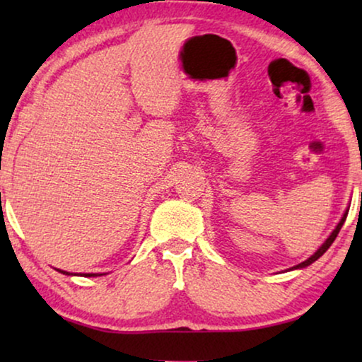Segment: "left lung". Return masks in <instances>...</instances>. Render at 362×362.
<instances>
[{"label": "left lung", "instance_id": "left-lung-1", "mask_svg": "<svg viewBox=\"0 0 362 362\" xmlns=\"http://www.w3.org/2000/svg\"><path fill=\"white\" fill-rule=\"evenodd\" d=\"M346 216H348V212H346V214L343 216V219H341V221H339V224H338V226H336V229H334L333 232H331V235L328 237V239H326V242H325V244H323V245H321V247H320V249H318V250H316V252H315V254H313V255H311L308 260L301 262V264H298V265H296V267H293V269H303V267H308V265H311V264H313V262H315V260H318V259H320V257H321V255H323V254H325V252L329 249V245H331V244H333V242H334V239H336V237H338V234H339L341 227H343V224H344V221H346Z\"/></svg>", "mask_w": 362, "mask_h": 362}]
</instances>
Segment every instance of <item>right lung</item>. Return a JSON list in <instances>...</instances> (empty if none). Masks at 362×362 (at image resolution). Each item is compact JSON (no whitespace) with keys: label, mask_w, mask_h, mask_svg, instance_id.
<instances>
[{"label":"right lung","mask_w":362,"mask_h":362,"mask_svg":"<svg viewBox=\"0 0 362 362\" xmlns=\"http://www.w3.org/2000/svg\"><path fill=\"white\" fill-rule=\"evenodd\" d=\"M62 274H67V272H62ZM71 275V274H67ZM83 276H97V274H83Z\"/></svg>","instance_id":"add662e5"}]
</instances>
